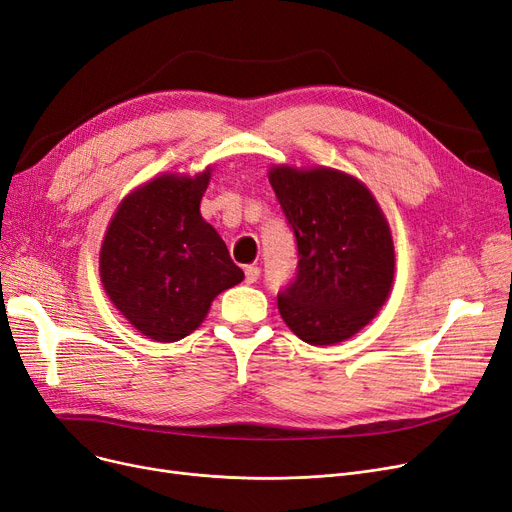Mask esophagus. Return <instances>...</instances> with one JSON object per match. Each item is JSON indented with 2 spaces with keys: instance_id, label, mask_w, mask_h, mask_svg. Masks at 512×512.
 Instances as JSON below:
<instances>
[{
  "instance_id": "34e87169",
  "label": "esophagus",
  "mask_w": 512,
  "mask_h": 512,
  "mask_svg": "<svg viewBox=\"0 0 512 512\" xmlns=\"http://www.w3.org/2000/svg\"><path fill=\"white\" fill-rule=\"evenodd\" d=\"M257 280H259V268L246 266L244 268V282H246V285H253V282H257Z\"/></svg>"
}]
</instances>
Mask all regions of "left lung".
<instances>
[{
	"label": "left lung",
	"instance_id": "8db88e82",
	"mask_svg": "<svg viewBox=\"0 0 512 512\" xmlns=\"http://www.w3.org/2000/svg\"><path fill=\"white\" fill-rule=\"evenodd\" d=\"M297 242V270L278 291L289 329L312 346L361 331L384 306L394 278L390 227L369 189L331 168L270 170Z\"/></svg>",
	"mask_w": 512,
	"mask_h": 512
}]
</instances>
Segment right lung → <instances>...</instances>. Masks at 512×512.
<instances>
[{"mask_svg":"<svg viewBox=\"0 0 512 512\" xmlns=\"http://www.w3.org/2000/svg\"><path fill=\"white\" fill-rule=\"evenodd\" d=\"M211 173L164 175L130 194L111 219L101 249L109 299L143 335L177 342L211 301L244 278L221 236L200 215Z\"/></svg>","mask_w":512,"mask_h":512,"instance_id":"add662e5","label":"right lung"}]
</instances>
